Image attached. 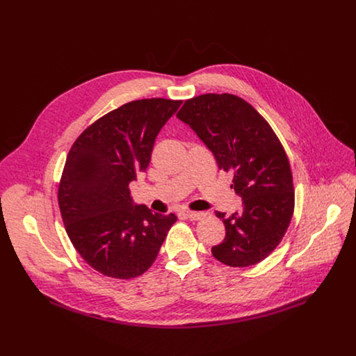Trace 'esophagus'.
Wrapping results in <instances>:
<instances>
[{
	"instance_id": "obj_1",
	"label": "esophagus",
	"mask_w": 356,
	"mask_h": 356,
	"mask_svg": "<svg viewBox=\"0 0 356 356\" xmlns=\"http://www.w3.org/2000/svg\"><path fill=\"white\" fill-rule=\"evenodd\" d=\"M204 216H206V213H202V211H186V217L191 221H198Z\"/></svg>"
}]
</instances>
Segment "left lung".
<instances>
[{"instance_id":"obj_1","label":"left lung","mask_w":356,"mask_h":356,"mask_svg":"<svg viewBox=\"0 0 356 356\" xmlns=\"http://www.w3.org/2000/svg\"><path fill=\"white\" fill-rule=\"evenodd\" d=\"M177 118L213 152L220 169L234 175L242 198L232 216L217 211L225 238L213 257L232 268L264 261L282 241L294 210L293 176L286 152L268 121L234 94H202L184 101Z\"/></svg>"}]
</instances>
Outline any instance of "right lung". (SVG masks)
I'll return each mask as SVG.
<instances>
[{
    "label": "right lung",
    "instance_id": "obj_1",
    "mask_svg": "<svg viewBox=\"0 0 356 356\" xmlns=\"http://www.w3.org/2000/svg\"><path fill=\"white\" fill-rule=\"evenodd\" d=\"M181 101H131L91 124L73 143L59 184L66 232L97 272L132 279L155 262L177 217L134 204L129 183L146 170L155 139Z\"/></svg>",
    "mask_w": 356,
    "mask_h": 356
}]
</instances>
